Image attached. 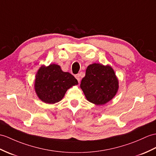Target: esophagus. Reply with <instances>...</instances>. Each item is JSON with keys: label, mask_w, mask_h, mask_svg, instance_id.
Returning a JSON list of instances; mask_svg holds the SVG:
<instances>
[{"label": "esophagus", "mask_w": 156, "mask_h": 156, "mask_svg": "<svg viewBox=\"0 0 156 156\" xmlns=\"http://www.w3.org/2000/svg\"><path fill=\"white\" fill-rule=\"evenodd\" d=\"M75 78L77 79V80L80 83V75L79 74H76V75L75 76Z\"/></svg>", "instance_id": "1"}]
</instances>
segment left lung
I'll return each mask as SVG.
<instances>
[{"instance_id":"obj_1","label":"left lung","mask_w":156,"mask_h":156,"mask_svg":"<svg viewBox=\"0 0 156 156\" xmlns=\"http://www.w3.org/2000/svg\"><path fill=\"white\" fill-rule=\"evenodd\" d=\"M80 88L87 100L101 106L109 102L116 95L119 81L112 66L94 63L87 67Z\"/></svg>"}]
</instances>
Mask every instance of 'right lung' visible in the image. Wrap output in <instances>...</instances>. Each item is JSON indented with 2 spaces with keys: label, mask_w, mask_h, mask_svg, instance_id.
<instances>
[{
  "label": "right lung",
  "mask_w": 156,
  "mask_h": 156,
  "mask_svg": "<svg viewBox=\"0 0 156 156\" xmlns=\"http://www.w3.org/2000/svg\"><path fill=\"white\" fill-rule=\"evenodd\" d=\"M78 82L69 72H63L59 65H42L35 76L34 87L38 98L43 102L53 104L63 98L66 91Z\"/></svg>",
  "instance_id": "1"
}]
</instances>
